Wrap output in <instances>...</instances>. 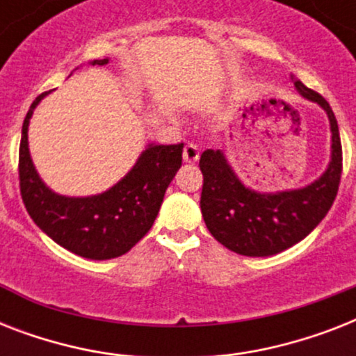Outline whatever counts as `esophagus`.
I'll list each match as a JSON object with an SVG mask.
<instances>
[{"label":"esophagus","mask_w":356,"mask_h":356,"mask_svg":"<svg viewBox=\"0 0 356 356\" xmlns=\"http://www.w3.org/2000/svg\"><path fill=\"white\" fill-rule=\"evenodd\" d=\"M183 159L184 162H188V164H195L197 159H200V147L195 144H186L183 151Z\"/></svg>","instance_id":"34e87169"}]
</instances>
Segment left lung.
I'll return each instance as SVG.
<instances>
[{
	"label": "left lung",
	"mask_w": 356,
	"mask_h": 356,
	"mask_svg": "<svg viewBox=\"0 0 356 356\" xmlns=\"http://www.w3.org/2000/svg\"><path fill=\"white\" fill-rule=\"evenodd\" d=\"M296 90L327 113L331 161L320 177L303 188L257 192L238 179L222 149L201 153V214L218 242L245 257H271L309 236L337 197L342 175V144L331 105L292 75Z\"/></svg>",
	"instance_id": "obj_1"
}]
</instances>
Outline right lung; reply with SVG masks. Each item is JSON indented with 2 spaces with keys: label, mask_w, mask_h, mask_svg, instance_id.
Listing matches in <instances>:
<instances>
[{
  "label": "right lung",
  "mask_w": 356,
  "mask_h": 356,
  "mask_svg": "<svg viewBox=\"0 0 356 356\" xmlns=\"http://www.w3.org/2000/svg\"><path fill=\"white\" fill-rule=\"evenodd\" d=\"M107 63L108 58H102L90 64ZM44 96L47 92L33 102L22 127L18 170L25 209L53 242L72 253L92 260L122 257L155 222L166 188L183 162V144H149L127 175L102 194L60 195L42 181L29 153V120Z\"/></svg>",
  "instance_id": "1"
}]
</instances>
